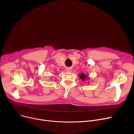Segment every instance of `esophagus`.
<instances>
[{
  "instance_id": "esophagus-1",
  "label": "esophagus",
  "mask_w": 134,
  "mask_h": 134,
  "mask_svg": "<svg viewBox=\"0 0 134 134\" xmlns=\"http://www.w3.org/2000/svg\"><path fill=\"white\" fill-rule=\"evenodd\" d=\"M66 71L67 72H72V69L71 68H68L66 69Z\"/></svg>"
}]
</instances>
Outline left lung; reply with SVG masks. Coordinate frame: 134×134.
Here are the masks:
<instances>
[{
  "instance_id": "1",
  "label": "left lung",
  "mask_w": 134,
  "mask_h": 134,
  "mask_svg": "<svg viewBox=\"0 0 134 134\" xmlns=\"http://www.w3.org/2000/svg\"><path fill=\"white\" fill-rule=\"evenodd\" d=\"M80 78H81V80H85V78H86L87 77V75H85V74H83V73H82L81 75H80Z\"/></svg>"
}]
</instances>
